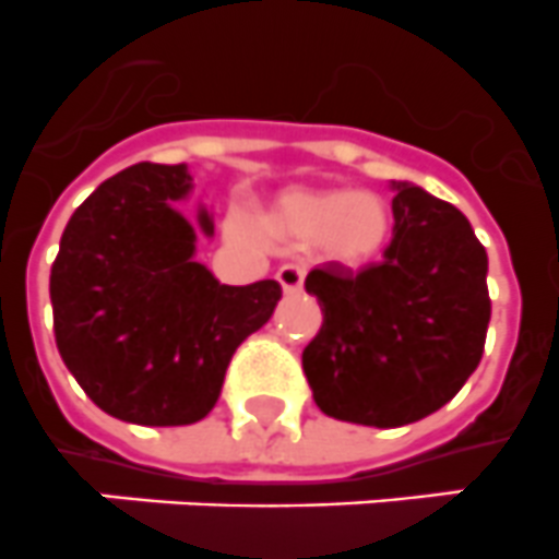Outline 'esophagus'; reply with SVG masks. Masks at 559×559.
Masks as SVG:
<instances>
[{
  "instance_id": "esophagus-1",
  "label": "esophagus",
  "mask_w": 559,
  "mask_h": 559,
  "mask_svg": "<svg viewBox=\"0 0 559 559\" xmlns=\"http://www.w3.org/2000/svg\"><path fill=\"white\" fill-rule=\"evenodd\" d=\"M278 284L284 286V292H300L304 289V278H306V267L304 264H284V267L275 273Z\"/></svg>"
}]
</instances>
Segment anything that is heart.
Listing matches in <instances>:
<instances>
[{
    "instance_id": "b5f03b06",
    "label": "heart",
    "mask_w": 559,
    "mask_h": 559,
    "mask_svg": "<svg viewBox=\"0 0 559 559\" xmlns=\"http://www.w3.org/2000/svg\"><path fill=\"white\" fill-rule=\"evenodd\" d=\"M270 230L289 242H320L342 267H365L384 253L390 209L373 192H292L270 217Z\"/></svg>"
}]
</instances>
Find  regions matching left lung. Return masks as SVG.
<instances>
[{"instance_id":"8db88e82","label":"left lung","mask_w":559,"mask_h":559,"mask_svg":"<svg viewBox=\"0 0 559 559\" xmlns=\"http://www.w3.org/2000/svg\"><path fill=\"white\" fill-rule=\"evenodd\" d=\"M392 239L361 270L306 275L323 325L304 350L314 404L348 424H415L449 404L485 354L487 253L460 209L392 180Z\"/></svg>"}]
</instances>
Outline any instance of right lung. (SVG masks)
<instances>
[{"instance_id":"add662e5","label":"right lung","mask_w":559,"mask_h":559,"mask_svg":"<svg viewBox=\"0 0 559 559\" xmlns=\"http://www.w3.org/2000/svg\"><path fill=\"white\" fill-rule=\"evenodd\" d=\"M183 164H135L69 219L49 273L55 345L83 392L139 426H189L214 409L230 356L267 323L278 281L219 284L194 261L198 234L175 200ZM200 228L214 234L209 211Z\"/></svg>"}]
</instances>
